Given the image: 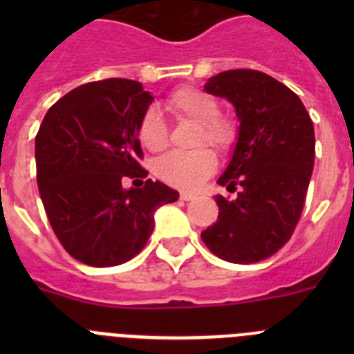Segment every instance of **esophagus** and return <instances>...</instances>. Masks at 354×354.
Wrapping results in <instances>:
<instances>
[{
    "label": "esophagus",
    "mask_w": 354,
    "mask_h": 354,
    "mask_svg": "<svg viewBox=\"0 0 354 354\" xmlns=\"http://www.w3.org/2000/svg\"><path fill=\"white\" fill-rule=\"evenodd\" d=\"M195 198V195L193 193H187V192H183L180 193V200H184V202H189V200Z\"/></svg>",
    "instance_id": "obj_1"
}]
</instances>
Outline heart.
<instances>
[{
    "label": "heart",
    "mask_w": 354,
    "mask_h": 354,
    "mask_svg": "<svg viewBox=\"0 0 354 354\" xmlns=\"http://www.w3.org/2000/svg\"><path fill=\"white\" fill-rule=\"evenodd\" d=\"M168 111L175 120L196 124L192 145L187 152H170L156 161L154 174L162 183L192 192L200 187L214 174L218 161L211 149L227 154L239 140V124L236 118L220 113V102L211 93L195 86H180L167 97ZM138 140L150 152H161L170 143V127L158 109L149 108L138 122Z\"/></svg>",
    "instance_id": "1"
}]
</instances>
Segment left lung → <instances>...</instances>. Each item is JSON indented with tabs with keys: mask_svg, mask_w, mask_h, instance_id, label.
<instances>
[{
	"mask_svg": "<svg viewBox=\"0 0 354 354\" xmlns=\"http://www.w3.org/2000/svg\"><path fill=\"white\" fill-rule=\"evenodd\" d=\"M205 90L236 106L239 140L218 184L240 192L234 200L216 196L220 214L202 241L223 261H264L290 239L301 218L314 170V124L301 99L264 72H220Z\"/></svg>",
	"mask_w": 354,
	"mask_h": 354,
	"instance_id": "8db88e82",
	"label": "left lung"
}]
</instances>
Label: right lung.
Masks as SVG:
<instances>
[{"label":"right lung","mask_w":354,"mask_h":354,"mask_svg":"<svg viewBox=\"0 0 354 354\" xmlns=\"http://www.w3.org/2000/svg\"><path fill=\"white\" fill-rule=\"evenodd\" d=\"M150 102L142 83L109 77L68 92L40 124V198L65 252L83 264L108 268L136 257L154 230V209L179 198L159 180H142L136 129ZM126 176L144 186L124 190Z\"/></svg>","instance_id":"add662e5"}]
</instances>
